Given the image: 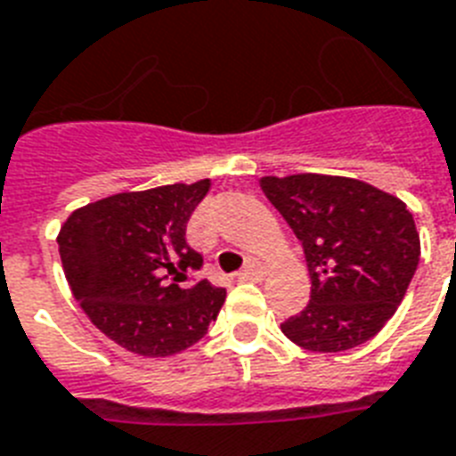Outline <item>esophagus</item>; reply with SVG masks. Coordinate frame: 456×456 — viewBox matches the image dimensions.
<instances>
[{"mask_svg": "<svg viewBox=\"0 0 456 456\" xmlns=\"http://www.w3.org/2000/svg\"><path fill=\"white\" fill-rule=\"evenodd\" d=\"M236 277L241 279V281H248V279H263L265 277V265L260 263V260H256V257H250L248 263H246V267H243Z\"/></svg>", "mask_w": 456, "mask_h": 456, "instance_id": "obj_1", "label": "esophagus"}]
</instances>
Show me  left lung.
<instances>
[{"mask_svg": "<svg viewBox=\"0 0 456 456\" xmlns=\"http://www.w3.org/2000/svg\"><path fill=\"white\" fill-rule=\"evenodd\" d=\"M265 196L303 243L310 303L281 324L296 346L343 353L374 338L417 272L421 243L403 200L331 175L260 179Z\"/></svg>", "mask_w": 456, "mask_h": 456, "instance_id": "left-lung-1", "label": "left lung"}]
</instances>
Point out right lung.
I'll use <instances>...</instances> for the list:
<instances>
[{
    "instance_id": "1",
    "label": "right lung",
    "mask_w": 456,
    "mask_h": 456,
    "mask_svg": "<svg viewBox=\"0 0 456 456\" xmlns=\"http://www.w3.org/2000/svg\"><path fill=\"white\" fill-rule=\"evenodd\" d=\"M210 179L116 193L75 210L59 232L68 284L92 324L118 346L167 357L199 343L227 298L208 279L189 281L203 256L186 222Z\"/></svg>"
}]
</instances>
